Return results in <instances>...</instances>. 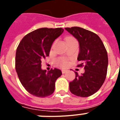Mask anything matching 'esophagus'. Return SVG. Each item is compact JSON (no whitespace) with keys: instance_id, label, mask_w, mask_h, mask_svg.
Listing matches in <instances>:
<instances>
[{"instance_id":"1","label":"esophagus","mask_w":120,"mask_h":120,"mask_svg":"<svg viewBox=\"0 0 120 120\" xmlns=\"http://www.w3.org/2000/svg\"><path fill=\"white\" fill-rule=\"evenodd\" d=\"M67 71V70H62V73H65Z\"/></svg>"}]
</instances>
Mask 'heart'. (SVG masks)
I'll list each match as a JSON object with an SVG mask.
<instances>
[{
    "label": "heart",
    "mask_w": 120,
    "mask_h": 120,
    "mask_svg": "<svg viewBox=\"0 0 120 120\" xmlns=\"http://www.w3.org/2000/svg\"><path fill=\"white\" fill-rule=\"evenodd\" d=\"M69 38H72V37H67V38H66V40H67V39H69ZM58 64L60 66L62 67H66L68 65V62L66 59L62 58V59H60V60L58 61Z\"/></svg>",
    "instance_id": "b5f03b06"
}]
</instances>
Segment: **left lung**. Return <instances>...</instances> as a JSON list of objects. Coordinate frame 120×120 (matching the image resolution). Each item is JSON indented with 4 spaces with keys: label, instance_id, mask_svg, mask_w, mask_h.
Masks as SVG:
<instances>
[{
    "label": "left lung",
    "instance_id": "obj_1",
    "mask_svg": "<svg viewBox=\"0 0 120 120\" xmlns=\"http://www.w3.org/2000/svg\"><path fill=\"white\" fill-rule=\"evenodd\" d=\"M78 40L80 52L77 60L84 65L85 72L70 82V91L73 95L87 97L95 93L104 83L108 68V54L102 41L96 34L81 27L65 28Z\"/></svg>",
    "mask_w": 120,
    "mask_h": 120
}]
</instances>
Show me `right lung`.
I'll list each match as a JSON object with an SVG mask.
<instances>
[{
  "label": "right lung",
  "instance_id": "obj_1",
  "mask_svg": "<svg viewBox=\"0 0 120 120\" xmlns=\"http://www.w3.org/2000/svg\"><path fill=\"white\" fill-rule=\"evenodd\" d=\"M63 32L62 28H41L26 35L20 42L16 50L15 70L22 85L31 95L43 98L53 93L62 71L57 68L47 72L42 70L41 60L49 56L53 42Z\"/></svg>",
  "mask_w": 120,
  "mask_h": 120
}]
</instances>
